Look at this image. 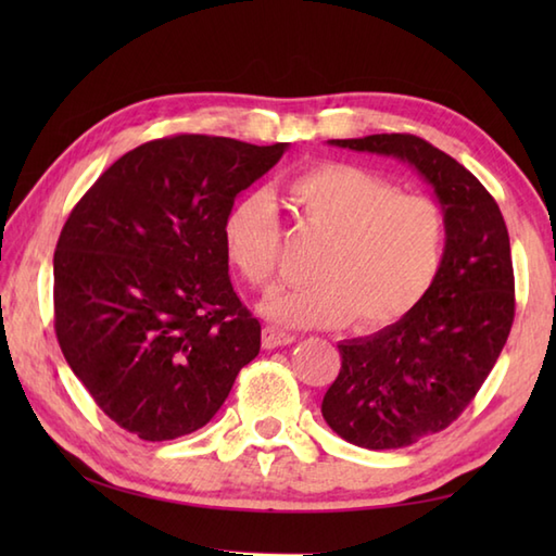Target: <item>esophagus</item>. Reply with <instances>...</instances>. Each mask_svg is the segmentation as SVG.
<instances>
[{"mask_svg": "<svg viewBox=\"0 0 556 556\" xmlns=\"http://www.w3.org/2000/svg\"><path fill=\"white\" fill-rule=\"evenodd\" d=\"M293 339H296V337L281 332V329H275V327H265V329H263V349L287 346V344H291Z\"/></svg>", "mask_w": 556, "mask_h": 556, "instance_id": "1", "label": "esophagus"}]
</instances>
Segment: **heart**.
Wrapping results in <instances>:
<instances>
[{"label":"heart","mask_w":556,"mask_h":556,"mask_svg":"<svg viewBox=\"0 0 556 556\" xmlns=\"http://www.w3.org/2000/svg\"><path fill=\"white\" fill-rule=\"evenodd\" d=\"M301 229L323 241L315 281L279 289L263 313L287 327L377 329L404 317L428 293L442 263L444 215L434 200L401 193L394 181L351 162H320L289 184ZM224 253L255 289L281 260V227L269 193L236 200L222 224Z\"/></svg>","instance_id":"b5f03b06"}]
</instances>
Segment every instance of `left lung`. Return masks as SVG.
Listing matches in <instances>:
<instances>
[{"label":"left lung","instance_id":"left-lung-1","mask_svg":"<svg viewBox=\"0 0 556 556\" xmlns=\"http://www.w3.org/2000/svg\"><path fill=\"white\" fill-rule=\"evenodd\" d=\"M410 164L444 215V253L428 293L401 320L339 341L341 370L323 418L363 448H401L448 428L497 363L514 323L511 245L500 205L464 164L408 134L327 140Z\"/></svg>","mask_w":556,"mask_h":556}]
</instances>
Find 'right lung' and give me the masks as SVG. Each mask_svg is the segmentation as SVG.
I'll return each instance as SVG.
<instances>
[{
    "instance_id": "1",
    "label": "right lung",
    "mask_w": 556,
    "mask_h": 556,
    "mask_svg": "<svg viewBox=\"0 0 556 556\" xmlns=\"http://www.w3.org/2000/svg\"><path fill=\"white\" fill-rule=\"evenodd\" d=\"M289 143L184 134L126 152L71 212L54 253V329L96 404L146 442L212 420L260 351L222 224Z\"/></svg>"
}]
</instances>
